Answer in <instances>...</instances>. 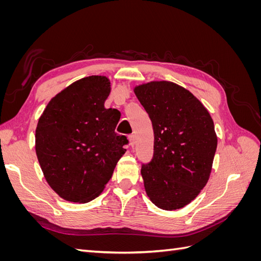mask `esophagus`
<instances>
[{
	"label": "esophagus",
	"mask_w": 261,
	"mask_h": 261,
	"mask_svg": "<svg viewBox=\"0 0 261 261\" xmlns=\"http://www.w3.org/2000/svg\"><path fill=\"white\" fill-rule=\"evenodd\" d=\"M128 140H129V145H130L132 147H133L134 145H135V136H134L133 134H132V135L128 136Z\"/></svg>",
	"instance_id": "obj_1"
}]
</instances>
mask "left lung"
<instances>
[{"label":"left lung","instance_id":"obj_1","mask_svg":"<svg viewBox=\"0 0 261 261\" xmlns=\"http://www.w3.org/2000/svg\"><path fill=\"white\" fill-rule=\"evenodd\" d=\"M134 92L154 134L153 158L140 172L146 193L158 208H183L210 177L218 145L215 124L201 102L174 83L150 82Z\"/></svg>","mask_w":261,"mask_h":261}]
</instances>
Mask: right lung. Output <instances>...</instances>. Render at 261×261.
<instances>
[{
  "label": "right lung",
  "instance_id": "add662e5",
  "mask_svg": "<svg viewBox=\"0 0 261 261\" xmlns=\"http://www.w3.org/2000/svg\"><path fill=\"white\" fill-rule=\"evenodd\" d=\"M106 76L69 85L44 109L36 128V153L48 184L61 198L89 202L103 191L127 138L115 133L120 112L106 109Z\"/></svg>",
  "mask_w": 261,
  "mask_h": 261
}]
</instances>
